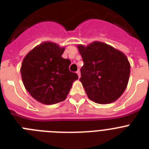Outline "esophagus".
Instances as JSON below:
<instances>
[{
    "instance_id": "34e87169",
    "label": "esophagus",
    "mask_w": 149,
    "mask_h": 149,
    "mask_svg": "<svg viewBox=\"0 0 149 149\" xmlns=\"http://www.w3.org/2000/svg\"><path fill=\"white\" fill-rule=\"evenodd\" d=\"M77 75H78V77H81V72H80V70L77 71Z\"/></svg>"
}]
</instances>
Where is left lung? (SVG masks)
<instances>
[{"label":"left lung","mask_w":149,"mask_h":149,"mask_svg":"<svg viewBox=\"0 0 149 149\" xmlns=\"http://www.w3.org/2000/svg\"><path fill=\"white\" fill-rule=\"evenodd\" d=\"M84 64L80 81L88 98L98 104L114 102L127 86L131 65L127 56L113 47L93 42L77 45Z\"/></svg>","instance_id":"obj_1"}]
</instances>
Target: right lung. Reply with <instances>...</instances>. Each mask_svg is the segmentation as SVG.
<instances>
[{
  "instance_id": "right-lung-1",
  "label": "right lung",
  "mask_w": 149,
  "mask_h": 149,
  "mask_svg": "<svg viewBox=\"0 0 149 149\" xmlns=\"http://www.w3.org/2000/svg\"><path fill=\"white\" fill-rule=\"evenodd\" d=\"M64 51L56 43L45 42L24 58L21 67L24 86L40 103L50 105L64 101L78 79L68 68L70 60L62 57Z\"/></svg>"
}]
</instances>
